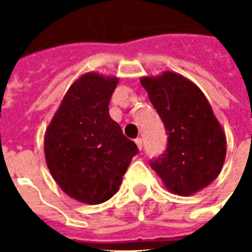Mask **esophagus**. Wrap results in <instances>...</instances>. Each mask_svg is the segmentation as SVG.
Returning a JSON list of instances; mask_svg holds the SVG:
<instances>
[{
	"label": "esophagus",
	"instance_id": "esophagus-1",
	"mask_svg": "<svg viewBox=\"0 0 252 252\" xmlns=\"http://www.w3.org/2000/svg\"><path fill=\"white\" fill-rule=\"evenodd\" d=\"M135 143H136L137 148H139V150H142V147H143V140H142V139H140V137H137L136 140H135Z\"/></svg>",
	"mask_w": 252,
	"mask_h": 252
}]
</instances>
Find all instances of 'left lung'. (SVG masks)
Masks as SVG:
<instances>
[{"mask_svg": "<svg viewBox=\"0 0 252 252\" xmlns=\"http://www.w3.org/2000/svg\"><path fill=\"white\" fill-rule=\"evenodd\" d=\"M140 83L169 135L164 154L150 163L154 171L166 189L178 195H191L211 185L222 169L227 140L204 93L173 71L142 77Z\"/></svg>", "mask_w": 252, "mask_h": 252, "instance_id": "8db88e82", "label": "left lung"}]
</instances>
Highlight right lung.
<instances>
[{"label":"right lung","instance_id":"obj_1","mask_svg":"<svg viewBox=\"0 0 252 252\" xmlns=\"http://www.w3.org/2000/svg\"><path fill=\"white\" fill-rule=\"evenodd\" d=\"M117 77L86 72L75 79L47 126V167L59 188L74 200L97 205L116 194L135 143L109 116Z\"/></svg>","mask_w":252,"mask_h":252}]
</instances>
